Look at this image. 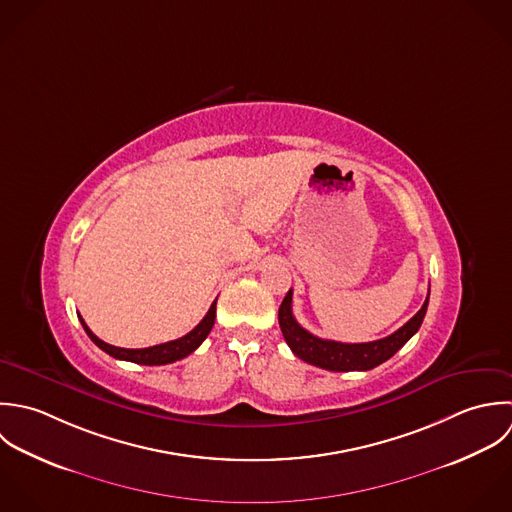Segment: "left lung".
Returning a JSON list of instances; mask_svg holds the SVG:
<instances>
[{
  "label": "left lung",
  "mask_w": 512,
  "mask_h": 512,
  "mask_svg": "<svg viewBox=\"0 0 512 512\" xmlns=\"http://www.w3.org/2000/svg\"><path fill=\"white\" fill-rule=\"evenodd\" d=\"M427 306H429V294L421 310L405 326H401L397 332H393L387 338L367 341V343H341V341L322 340L310 334L308 330H304L296 322L292 314V290H290L278 310V322L290 349L306 363H312L316 367L330 369V371H367L387 361L417 334V330L423 324Z\"/></svg>",
  "instance_id": "obj_1"
}]
</instances>
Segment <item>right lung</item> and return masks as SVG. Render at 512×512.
<instances>
[{
    "label": "right lung",
    "mask_w": 512,
    "mask_h": 512,
    "mask_svg": "<svg viewBox=\"0 0 512 512\" xmlns=\"http://www.w3.org/2000/svg\"><path fill=\"white\" fill-rule=\"evenodd\" d=\"M79 320H81V324H83V328H85V332H87L91 341L97 347H101L105 353L113 355L115 359L133 361V363H141V365H165V363H172V361H178V359L190 355L202 341L206 340V336L210 334V330L214 326V320H216V302H212V306H210L208 314L202 318V322L192 332H188L186 336H182L178 340L161 343V345L143 347V349H125V347H115L111 343H105L87 328V324L83 322L81 316H79Z\"/></svg>",
    "instance_id": "1"
}]
</instances>
